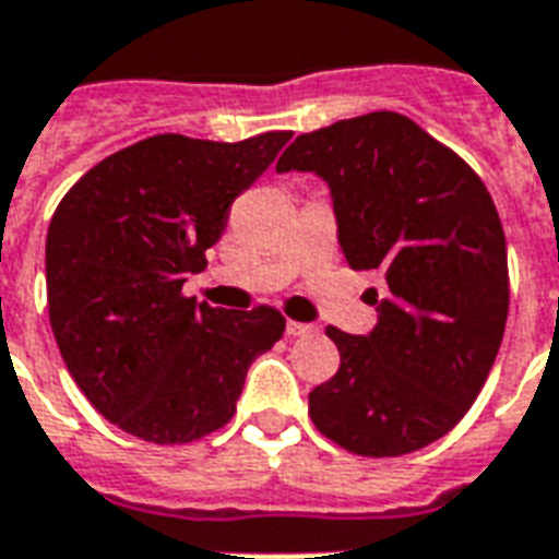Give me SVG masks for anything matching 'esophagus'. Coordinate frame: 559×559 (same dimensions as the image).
<instances>
[{"label":"esophagus","mask_w":559,"mask_h":559,"mask_svg":"<svg viewBox=\"0 0 559 559\" xmlns=\"http://www.w3.org/2000/svg\"><path fill=\"white\" fill-rule=\"evenodd\" d=\"M317 334V325H308V322H287V336H310Z\"/></svg>","instance_id":"esophagus-1"}]
</instances>
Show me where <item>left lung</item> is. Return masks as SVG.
Here are the masks:
<instances>
[{"label": "left lung", "mask_w": 559, "mask_h": 559, "mask_svg": "<svg viewBox=\"0 0 559 559\" xmlns=\"http://www.w3.org/2000/svg\"><path fill=\"white\" fill-rule=\"evenodd\" d=\"M275 169L322 178L348 266L386 281L369 334L325 331L340 369L310 393V419L364 457L431 445L478 399L504 336L507 242L492 195L393 110L301 134Z\"/></svg>", "instance_id": "8db88e82"}]
</instances>
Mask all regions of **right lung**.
Returning <instances> with one entry per match:
<instances>
[{
	"instance_id": "right-lung-1",
	"label": "right lung",
	"mask_w": 559,
	"mask_h": 559,
	"mask_svg": "<svg viewBox=\"0 0 559 559\" xmlns=\"http://www.w3.org/2000/svg\"><path fill=\"white\" fill-rule=\"evenodd\" d=\"M289 138L157 134L105 157L58 204L46 234L55 340L81 393L131 437L181 445L223 428L249 366L284 334L278 310L211 308L181 287Z\"/></svg>"
}]
</instances>
